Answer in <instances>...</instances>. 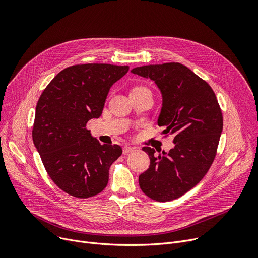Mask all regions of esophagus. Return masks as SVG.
I'll return each instance as SVG.
<instances>
[{"instance_id":"34e87169","label":"esophagus","mask_w":258,"mask_h":258,"mask_svg":"<svg viewBox=\"0 0 258 258\" xmlns=\"http://www.w3.org/2000/svg\"><path fill=\"white\" fill-rule=\"evenodd\" d=\"M136 150V147H133V146H124L123 147V154H128L132 153Z\"/></svg>"}]
</instances>
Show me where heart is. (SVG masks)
<instances>
[{
  "mask_svg": "<svg viewBox=\"0 0 258 258\" xmlns=\"http://www.w3.org/2000/svg\"><path fill=\"white\" fill-rule=\"evenodd\" d=\"M144 91H150V90H148L145 87H142V86H136L131 90V94H137V93H141V92H144Z\"/></svg>",
  "mask_w": 258,
  "mask_h": 258,
  "instance_id": "obj_1",
  "label": "heart"
}]
</instances>
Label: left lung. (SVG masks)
I'll use <instances>...</instances> for the list:
<instances>
[{
  "label": "left lung",
  "instance_id": "obj_1",
  "mask_svg": "<svg viewBox=\"0 0 258 258\" xmlns=\"http://www.w3.org/2000/svg\"><path fill=\"white\" fill-rule=\"evenodd\" d=\"M133 74L153 80L162 95L158 125L172 136L174 146L158 152L144 146L150 167L139 175L141 190L151 199H178L206 174L215 157L223 116L210 86L179 62L134 68Z\"/></svg>",
  "mask_w": 258,
  "mask_h": 258
}]
</instances>
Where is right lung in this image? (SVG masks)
Masks as SVG:
<instances>
[{
    "instance_id": "right-lung-1",
    "label": "right lung",
    "mask_w": 258,
    "mask_h": 258,
    "mask_svg": "<svg viewBox=\"0 0 258 258\" xmlns=\"http://www.w3.org/2000/svg\"><path fill=\"white\" fill-rule=\"evenodd\" d=\"M128 66L86 63L66 68L47 86L36 104L34 146L52 181L79 199L101 192L108 169L122 154L117 144H103L86 125L98 119L111 87Z\"/></svg>"
}]
</instances>
